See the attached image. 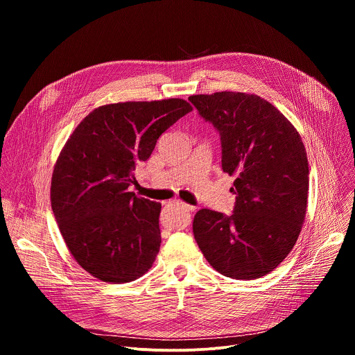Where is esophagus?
I'll return each instance as SVG.
<instances>
[{
  "mask_svg": "<svg viewBox=\"0 0 355 355\" xmlns=\"http://www.w3.org/2000/svg\"><path fill=\"white\" fill-rule=\"evenodd\" d=\"M177 204L182 208V209H185V211H189V212H192V211H195V207H192V205H188V204H185V202H181V200H178Z\"/></svg>",
  "mask_w": 355,
  "mask_h": 355,
  "instance_id": "1",
  "label": "esophagus"
}]
</instances>
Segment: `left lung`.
I'll use <instances>...</instances> for the list:
<instances>
[{
  "label": "left lung",
  "mask_w": 355,
  "mask_h": 355,
  "mask_svg": "<svg viewBox=\"0 0 355 355\" xmlns=\"http://www.w3.org/2000/svg\"><path fill=\"white\" fill-rule=\"evenodd\" d=\"M188 99L219 132L222 168L236 177L233 214L198 211L193 237L218 272L245 281L264 277L289 254L305 220V146L295 126L256 94L222 91Z\"/></svg>",
  "instance_id": "1"
}]
</instances>
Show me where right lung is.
Here are the masks:
<instances>
[{
	"label": "right lung",
	"instance_id": "1",
	"mask_svg": "<svg viewBox=\"0 0 355 355\" xmlns=\"http://www.w3.org/2000/svg\"><path fill=\"white\" fill-rule=\"evenodd\" d=\"M191 111L180 98L98 107L62 148L50 187L52 209L71 256L92 277L123 284L153 266L162 204L128 188L136 164Z\"/></svg>",
	"mask_w": 355,
	"mask_h": 355
}]
</instances>
